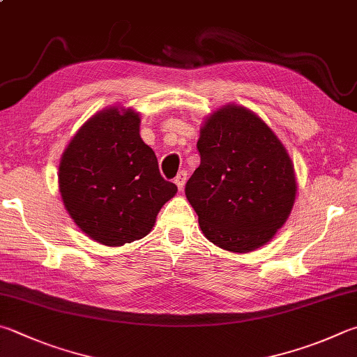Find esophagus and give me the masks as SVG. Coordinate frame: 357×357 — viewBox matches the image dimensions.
I'll return each mask as SVG.
<instances>
[{"instance_id": "1", "label": "esophagus", "mask_w": 357, "mask_h": 357, "mask_svg": "<svg viewBox=\"0 0 357 357\" xmlns=\"http://www.w3.org/2000/svg\"><path fill=\"white\" fill-rule=\"evenodd\" d=\"M185 181H187V172L183 170V172L178 173L176 178H174V184L178 185L179 190H183L184 185H185Z\"/></svg>"}]
</instances>
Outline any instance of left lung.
Listing matches in <instances>:
<instances>
[{
  "instance_id": "obj_1",
  "label": "left lung",
  "mask_w": 357,
  "mask_h": 357,
  "mask_svg": "<svg viewBox=\"0 0 357 357\" xmlns=\"http://www.w3.org/2000/svg\"><path fill=\"white\" fill-rule=\"evenodd\" d=\"M197 146L201 162L185 197L204 237L237 255L267 245L287 222L298 190L282 142L261 116L229 102L206 116Z\"/></svg>"
}]
</instances>
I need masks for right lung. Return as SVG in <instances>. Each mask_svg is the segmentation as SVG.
Instances as JSON below:
<instances>
[{
	"label": "right lung",
	"mask_w": 357,
	"mask_h": 357,
	"mask_svg": "<svg viewBox=\"0 0 357 357\" xmlns=\"http://www.w3.org/2000/svg\"><path fill=\"white\" fill-rule=\"evenodd\" d=\"M66 211L84 234L106 246L145 237L178 187L159 173L140 137V114L111 106L77 129L59 164Z\"/></svg>",
	"instance_id": "add662e5"
}]
</instances>
